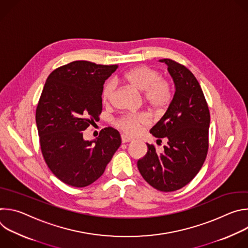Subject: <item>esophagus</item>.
Segmentation results:
<instances>
[{"mask_svg":"<svg viewBox=\"0 0 248 248\" xmlns=\"http://www.w3.org/2000/svg\"><path fill=\"white\" fill-rule=\"evenodd\" d=\"M133 139L125 134H122V142L123 143H126V142H130V141H132Z\"/></svg>","mask_w":248,"mask_h":248,"instance_id":"esophagus-1","label":"esophagus"}]
</instances>
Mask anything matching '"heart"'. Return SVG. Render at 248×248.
<instances>
[{"mask_svg":"<svg viewBox=\"0 0 248 248\" xmlns=\"http://www.w3.org/2000/svg\"><path fill=\"white\" fill-rule=\"evenodd\" d=\"M124 79L137 91L144 93L146 102L157 111L164 110L170 103L172 96L170 85L154 68L146 65L131 68L124 75ZM114 89L115 85L112 81L105 83L102 90L103 103L111 102ZM149 124L150 120L146 115H125L117 122L118 127L130 135L140 133Z\"/></svg>","mask_w":248,"mask_h":248,"instance_id":"1","label":"heart"}]
</instances>
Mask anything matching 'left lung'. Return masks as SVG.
I'll use <instances>...</instances> for the list:
<instances>
[{
    "instance_id": "left-lung-1",
    "label": "left lung",
    "mask_w": 248,
    "mask_h": 248,
    "mask_svg": "<svg viewBox=\"0 0 248 248\" xmlns=\"http://www.w3.org/2000/svg\"><path fill=\"white\" fill-rule=\"evenodd\" d=\"M159 62L168 65L175 91L168 110L150 133L168 142L161 153L147 143V153L137 161V168L151 186L170 192L186 186L201 169L209 146L210 113L190 70L170 59Z\"/></svg>"
}]
</instances>
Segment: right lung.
Instances as JSON below:
<instances>
[{
    "label": "right lung",
    "mask_w": 248,
    "mask_h": 248,
    "mask_svg": "<svg viewBox=\"0 0 248 248\" xmlns=\"http://www.w3.org/2000/svg\"><path fill=\"white\" fill-rule=\"evenodd\" d=\"M118 64L76 61L48 77L36 109V124L46 164L65 185L84 187L105 171L122 143L120 132L105 127L93 140L85 130L102 112L105 80Z\"/></svg>",
    "instance_id": "right-lung-1"
}]
</instances>
